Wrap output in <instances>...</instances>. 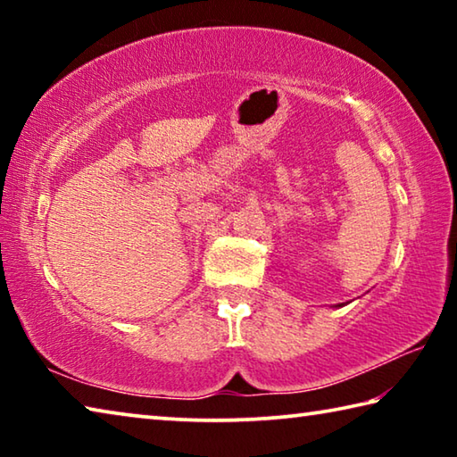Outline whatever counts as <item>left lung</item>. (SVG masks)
Returning a JSON list of instances; mask_svg holds the SVG:
<instances>
[{
  "instance_id": "left-lung-1",
  "label": "left lung",
  "mask_w": 457,
  "mask_h": 457,
  "mask_svg": "<svg viewBox=\"0 0 457 457\" xmlns=\"http://www.w3.org/2000/svg\"><path fill=\"white\" fill-rule=\"evenodd\" d=\"M337 306H343V304H337Z\"/></svg>"
}]
</instances>
